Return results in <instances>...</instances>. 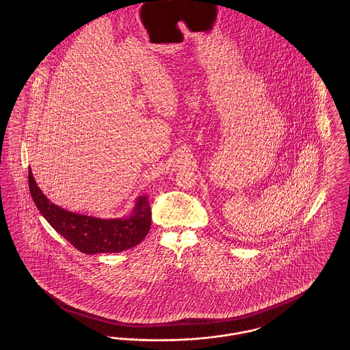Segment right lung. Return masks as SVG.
Listing matches in <instances>:
<instances>
[{"instance_id":"1","label":"right lung","mask_w":350,"mask_h":350,"mask_svg":"<svg viewBox=\"0 0 350 350\" xmlns=\"http://www.w3.org/2000/svg\"><path fill=\"white\" fill-rule=\"evenodd\" d=\"M29 187L40 214L75 248L86 253H119L136 247L150 231L152 211L146 196L139 197L131 215L119 219L86 217L52 203L39 189L29 167Z\"/></svg>"}]
</instances>
